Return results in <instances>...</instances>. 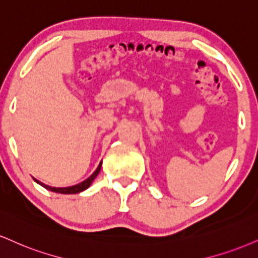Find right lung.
<instances>
[{"label": "right lung", "instance_id": "right-lung-1", "mask_svg": "<svg viewBox=\"0 0 258 258\" xmlns=\"http://www.w3.org/2000/svg\"><path fill=\"white\" fill-rule=\"evenodd\" d=\"M101 167H102V161H101V162H99L98 167H97V169H96L95 172L92 173V174L90 175L88 179H85V180H84V181L79 182V184H77V185L68 186V187H52V186L46 185V184H44V182L39 181V180H38V179H36V178H33V180H35V181L37 182V184H39L40 186H43V187L46 188V190L52 191V192H56V194H62V195H73V194H79V192L85 191L86 188H89L90 186H91L92 181H94L96 176L98 175L99 170H101Z\"/></svg>", "mask_w": 258, "mask_h": 258}]
</instances>
